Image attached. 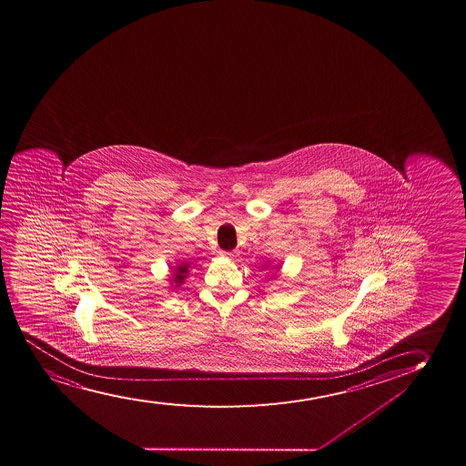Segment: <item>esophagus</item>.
<instances>
[{
	"label": "esophagus",
	"instance_id": "obj_1",
	"mask_svg": "<svg viewBox=\"0 0 466 466\" xmlns=\"http://www.w3.org/2000/svg\"><path fill=\"white\" fill-rule=\"evenodd\" d=\"M224 255L227 257V258H235L236 252L235 250H230V252H224Z\"/></svg>",
	"mask_w": 466,
	"mask_h": 466
}]
</instances>
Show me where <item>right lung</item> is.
I'll list each match as a JSON object with an SVG mask.
<instances>
[{"instance_id":"1","label":"right lung","mask_w":466,"mask_h":466,"mask_svg":"<svg viewBox=\"0 0 466 466\" xmlns=\"http://www.w3.org/2000/svg\"><path fill=\"white\" fill-rule=\"evenodd\" d=\"M189 272V264L181 263L177 270H175V274L172 275V281H174L175 285L180 286L183 281H185L186 275Z\"/></svg>"}]
</instances>
